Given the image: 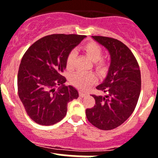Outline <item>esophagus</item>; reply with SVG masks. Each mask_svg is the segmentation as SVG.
I'll use <instances>...</instances> for the list:
<instances>
[{"label": "esophagus", "instance_id": "1", "mask_svg": "<svg viewBox=\"0 0 158 158\" xmlns=\"http://www.w3.org/2000/svg\"><path fill=\"white\" fill-rule=\"evenodd\" d=\"M79 95H80L81 97H85V96H88V93H84V92H82V91H80L79 92Z\"/></svg>", "mask_w": 158, "mask_h": 158}]
</instances>
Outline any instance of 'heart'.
Segmentation results:
<instances>
[{
    "instance_id": "obj_1",
    "label": "heart",
    "mask_w": 158,
    "mask_h": 158,
    "mask_svg": "<svg viewBox=\"0 0 158 158\" xmlns=\"http://www.w3.org/2000/svg\"><path fill=\"white\" fill-rule=\"evenodd\" d=\"M83 50L90 60L95 62V67L97 70L103 71L106 69L107 62L105 60L101 58L102 49L97 43L94 42L87 43L83 47ZM76 56L77 52L74 50L71 51L67 55L66 68L68 69H71L73 67ZM95 81H96V77L93 73H75L70 77L71 83L80 89H88L89 86L93 85Z\"/></svg>"
}]
</instances>
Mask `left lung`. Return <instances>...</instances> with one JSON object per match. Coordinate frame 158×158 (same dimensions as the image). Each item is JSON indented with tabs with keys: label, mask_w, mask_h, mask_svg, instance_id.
Here are the masks:
<instances>
[{
	"label": "left lung",
	"mask_w": 158,
	"mask_h": 158,
	"mask_svg": "<svg viewBox=\"0 0 158 158\" xmlns=\"http://www.w3.org/2000/svg\"><path fill=\"white\" fill-rule=\"evenodd\" d=\"M107 49L111 62L107 76L96 89L104 96L93 95L96 104L86 109L88 120L104 131L120 126L133 113L141 92V73L129 48L115 39L92 36Z\"/></svg>",
	"instance_id": "1"
}]
</instances>
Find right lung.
I'll return each mask as SVG.
<instances>
[{"label": "right lung", "mask_w": 158, "mask_h": 158, "mask_svg": "<svg viewBox=\"0 0 158 158\" xmlns=\"http://www.w3.org/2000/svg\"><path fill=\"white\" fill-rule=\"evenodd\" d=\"M78 35L54 34L34 43L23 54L17 75L18 95L32 120L43 126L61 121L67 104L77 99L74 87L65 86L62 73L66 58L85 38ZM60 87L57 89L56 86Z\"/></svg>", "instance_id": "add662e5"}]
</instances>
